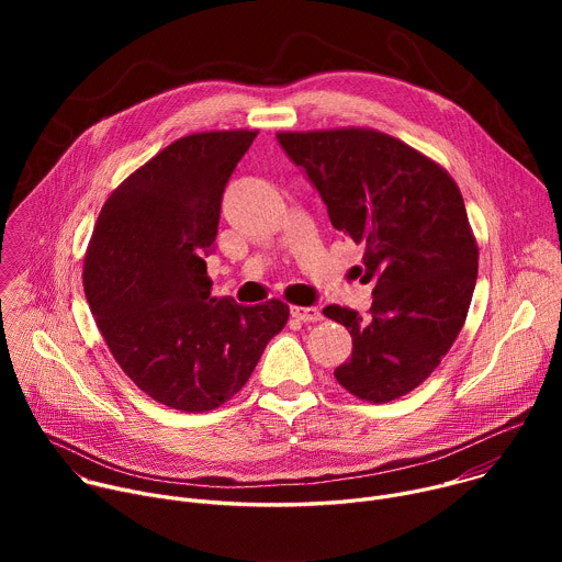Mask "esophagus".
<instances>
[{"mask_svg": "<svg viewBox=\"0 0 562 562\" xmlns=\"http://www.w3.org/2000/svg\"><path fill=\"white\" fill-rule=\"evenodd\" d=\"M291 315L300 323H317L323 313H319L317 306H291Z\"/></svg>", "mask_w": 562, "mask_h": 562, "instance_id": "esophagus-1", "label": "esophagus"}]
</instances>
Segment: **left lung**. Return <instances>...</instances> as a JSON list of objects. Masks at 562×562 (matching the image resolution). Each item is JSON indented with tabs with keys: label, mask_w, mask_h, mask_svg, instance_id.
<instances>
[{
	"label": "left lung",
	"mask_w": 562,
	"mask_h": 562,
	"mask_svg": "<svg viewBox=\"0 0 562 562\" xmlns=\"http://www.w3.org/2000/svg\"><path fill=\"white\" fill-rule=\"evenodd\" d=\"M278 144L327 204L334 228L364 247L369 317L325 315L353 338L334 375L369 403L416 389L458 338L477 278V247L451 176L405 142L371 128L278 133Z\"/></svg>",
	"instance_id": "8db88e82"
}]
</instances>
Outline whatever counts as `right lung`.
<instances>
[{
	"instance_id": "obj_1",
	"label": "right lung",
	"mask_w": 562,
	"mask_h": 562,
	"mask_svg": "<svg viewBox=\"0 0 562 562\" xmlns=\"http://www.w3.org/2000/svg\"><path fill=\"white\" fill-rule=\"evenodd\" d=\"M256 131L187 135L106 200L85 260V291L113 358L153 400L200 414L254 373L289 306L211 295L222 193Z\"/></svg>"
}]
</instances>
